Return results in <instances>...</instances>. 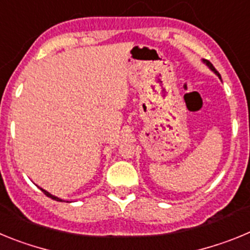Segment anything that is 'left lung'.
Returning <instances> with one entry per match:
<instances>
[{"label":"left lung","mask_w":250,"mask_h":250,"mask_svg":"<svg viewBox=\"0 0 250 250\" xmlns=\"http://www.w3.org/2000/svg\"><path fill=\"white\" fill-rule=\"evenodd\" d=\"M205 62H207V65H208V66H209V67H210V68H211V70H213V71H214V72H215V74H216V75H218V76H219V77H220L219 72L216 71V70H215V67H214V66H213V63H211V62H210V61H208V60H207V61H205Z\"/></svg>","instance_id":"8db88e82"}]
</instances>
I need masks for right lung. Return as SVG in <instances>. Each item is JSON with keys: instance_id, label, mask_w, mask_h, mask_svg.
<instances>
[{"instance_id": "1", "label": "right lung", "mask_w": 250, "mask_h": 250, "mask_svg": "<svg viewBox=\"0 0 250 250\" xmlns=\"http://www.w3.org/2000/svg\"><path fill=\"white\" fill-rule=\"evenodd\" d=\"M41 190L43 191V194H45L46 196H48V198H51V199H54V200H56V202H62V200L61 199H59V198H56V196H54V195H51L50 193H47V191L46 190H43V189H41Z\"/></svg>"}]
</instances>
